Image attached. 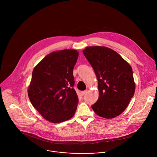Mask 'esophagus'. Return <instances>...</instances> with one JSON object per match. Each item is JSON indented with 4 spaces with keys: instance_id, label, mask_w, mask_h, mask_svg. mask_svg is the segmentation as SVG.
Segmentation results:
<instances>
[{
    "instance_id": "34e87169",
    "label": "esophagus",
    "mask_w": 157,
    "mask_h": 157,
    "mask_svg": "<svg viewBox=\"0 0 157 157\" xmlns=\"http://www.w3.org/2000/svg\"><path fill=\"white\" fill-rule=\"evenodd\" d=\"M87 93V90H86V91H82V92L81 93V95H82V96H84V94H86Z\"/></svg>"
}]
</instances>
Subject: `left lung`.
<instances>
[{"label": "left lung", "instance_id": "obj_1", "mask_svg": "<svg viewBox=\"0 0 157 157\" xmlns=\"http://www.w3.org/2000/svg\"><path fill=\"white\" fill-rule=\"evenodd\" d=\"M83 54L92 66L98 81L99 98L92 109L103 118L119 116L135 93L132 67L116 52L105 47H87Z\"/></svg>", "mask_w": 157, "mask_h": 157}]
</instances>
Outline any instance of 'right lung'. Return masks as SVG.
Returning <instances> with one entry per match:
<instances>
[{"label": "right lung", "mask_w": 157, "mask_h": 157, "mask_svg": "<svg viewBox=\"0 0 157 157\" xmlns=\"http://www.w3.org/2000/svg\"><path fill=\"white\" fill-rule=\"evenodd\" d=\"M79 53L65 49L47 55L34 68L28 95L33 106L47 121L60 123L71 119L78 104L73 88V68Z\"/></svg>", "instance_id": "right-lung-1"}]
</instances>
